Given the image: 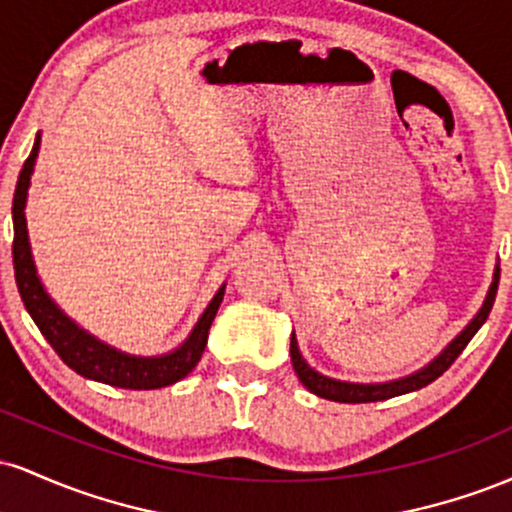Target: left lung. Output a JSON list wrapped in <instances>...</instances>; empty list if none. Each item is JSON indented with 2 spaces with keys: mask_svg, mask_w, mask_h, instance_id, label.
<instances>
[{
  "mask_svg": "<svg viewBox=\"0 0 512 512\" xmlns=\"http://www.w3.org/2000/svg\"><path fill=\"white\" fill-rule=\"evenodd\" d=\"M498 276L501 272L496 269V276H493V284H491V291L489 296H486V303L484 308L479 310V315L474 317L472 322L467 325V330H464L460 337L452 342L448 349L440 354L436 361L428 363L424 370H419V373L409 375V378H402V380H392V383H383V385H356V383H339V380H332V378H325V375L315 373L313 368L308 366V363L303 361L301 354H298V346H296V337L291 334V363H293V370H296L298 380L308 387L310 392L322 399H332V402H344V404H366V402H383V399H390V397H397V395H407V392H414V390H421V387L431 385L433 380L440 378V375L448 370L452 363H455V358L462 354L464 346L472 342L474 334L479 332V327L484 325L486 317H489L491 308H493V301H496V291H498Z\"/></svg>",
  "mask_w": 512,
  "mask_h": 512,
  "instance_id": "1",
  "label": "left lung"
}]
</instances>
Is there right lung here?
I'll return each mask as SVG.
<instances>
[{
  "label": "right lung",
  "instance_id": "obj_1",
  "mask_svg": "<svg viewBox=\"0 0 512 512\" xmlns=\"http://www.w3.org/2000/svg\"><path fill=\"white\" fill-rule=\"evenodd\" d=\"M38 146L40 137L35 139L31 156L23 163L19 182H16L14 207H11V214H14V274L28 315L33 317V322L43 332V337L48 339L52 349H55V354L69 368L84 375V378L98 380V383L105 385L125 387V390H158V387L178 383L187 373H192V368L197 366V361L204 354V346H207L209 339V327L223 301V289L216 293L214 301L209 303V308L199 317L190 339L178 351L161 358H137L120 354V351L96 342L91 334L79 330L67 315L60 313V308L43 291L31 260V245H28L23 207H26V192L28 182H31L35 156H38Z\"/></svg>",
  "mask_w": 512,
  "mask_h": 512
}]
</instances>
